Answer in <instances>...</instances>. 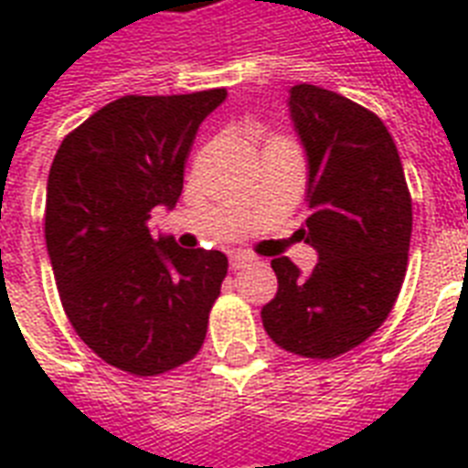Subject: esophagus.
Segmentation results:
<instances>
[{"label": "esophagus", "mask_w": 468, "mask_h": 468, "mask_svg": "<svg viewBox=\"0 0 468 468\" xmlns=\"http://www.w3.org/2000/svg\"><path fill=\"white\" fill-rule=\"evenodd\" d=\"M248 264H252V257L250 255H242V252H238V255H230V270L233 271L242 270V267H248Z\"/></svg>", "instance_id": "34e87169"}]
</instances>
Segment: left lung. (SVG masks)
I'll list each match as a JSON object with an SVG mask.
<instances>
[{
	"label": "left lung",
	"mask_w": 468,
	"mask_h": 468,
	"mask_svg": "<svg viewBox=\"0 0 468 468\" xmlns=\"http://www.w3.org/2000/svg\"><path fill=\"white\" fill-rule=\"evenodd\" d=\"M289 112L308 157V218L318 252L311 274L271 260L277 296L262 308L279 347L335 359L381 327L399 299L413 233L403 165L384 121L342 94L296 84Z\"/></svg>",
	"instance_id": "obj_1"
}]
</instances>
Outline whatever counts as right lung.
<instances>
[{
	"label": "right lung",
	"instance_id": "1",
	"mask_svg": "<svg viewBox=\"0 0 468 468\" xmlns=\"http://www.w3.org/2000/svg\"><path fill=\"white\" fill-rule=\"evenodd\" d=\"M226 90L121 97L55 153L46 245L62 308L87 347L116 369L155 377L197 356L228 274L218 250L150 235L155 206L175 208L201 121Z\"/></svg>",
	"mask_w": 468,
	"mask_h": 468
}]
</instances>
